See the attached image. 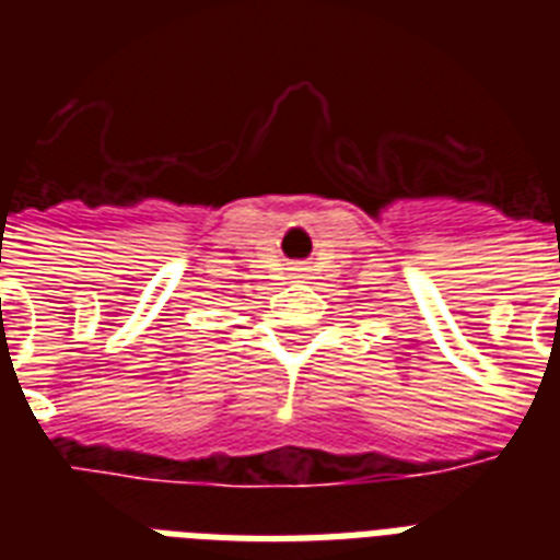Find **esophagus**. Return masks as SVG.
Listing matches in <instances>:
<instances>
[{
  "label": "esophagus",
  "mask_w": 560,
  "mask_h": 560,
  "mask_svg": "<svg viewBox=\"0 0 560 560\" xmlns=\"http://www.w3.org/2000/svg\"><path fill=\"white\" fill-rule=\"evenodd\" d=\"M290 270H293V276H290V279H299V276H302V270H305V267H290Z\"/></svg>",
  "instance_id": "obj_1"
}]
</instances>
